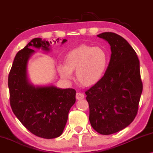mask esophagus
I'll return each instance as SVG.
<instances>
[{"label":"esophagus","mask_w":153,"mask_h":153,"mask_svg":"<svg viewBox=\"0 0 153 153\" xmlns=\"http://www.w3.org/2000/svg\"><path fill=\"white\" fill-rule=\"evenodd\" d=\"M76 100H82L84 98V95H83V93L78 92V93H76Z\"/></svg>","instance_id":"obj_1"}]
</instances>
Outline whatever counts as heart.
I'll list each match as a JSON object with an SVG mask.
<instances>
[{
  "instance_id": "heart-1",
  "label": "heart",
  "mask_w": 153,
  "mask_h": 153,
  "mask_svg": "<svg viewBox=\"0 0 153 153\" xmlns=\"http://www.w3.org/2000/svg\"><path fill=\"white\" fill-rule=\"evenodd\" d=\"M106 65L107 56L103 49L83 45L67 54L65 65H60L58 72L62 78L69 80L72 78V72L76 71L77 81L83 85L90 86L100 80Z\"/></svg>"
}]
</instances>
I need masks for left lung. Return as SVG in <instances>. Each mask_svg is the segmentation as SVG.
<instances>
[{
  "label": "left lung",
  "mask_w": 153,
  "mask_h": 153,
  "mask_svg": "<svg viewBox=\"0 0 153 153\" xmlns=\"http://www.w3.org/2000/svg\"><path fill=\"white\" fill-rule=\"evenodd\" d=\"M97 37L108 42L111 55L103 77L85 93L91 126L108 135L125 129L135 118L143 83L139 58L126 39L111 32Z\"/></svg>",
  "instance_id": "left-lung-1"
}]
</instances>
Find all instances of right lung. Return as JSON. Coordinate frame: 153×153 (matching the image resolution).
<instances>
[{
	"label": "right lung",
	"mask_w": 153,
	"mask_h": 153,
	"mask_svg": "<svg viewBox=\"0 0 153 153\" xmlns=\"http://www.w3.org/2000/svg\"><path fill=\"white\" fill-rule=\"evenodd\" d=\"M66 41L64 39L62 44ZM51 44V41L41 38L33 39L16 53L8 76L12 111L28 131L44 139H54L62 134L69 111L76 102L74 89H62L54 85L35 86L29 82L27 65L35 52L31 48L49 51Z\"/></svg>",
	"instance_id": "obj_1"
}]
</instances>
